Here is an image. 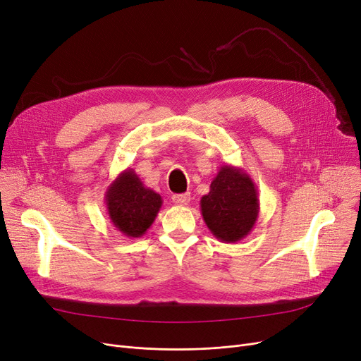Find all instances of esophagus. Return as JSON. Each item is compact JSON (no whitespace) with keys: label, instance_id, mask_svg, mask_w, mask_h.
Here are the masks:
<instances>
[{"label":"esophagus","instance_id":"1","mask_svg":"<svg viewBox=\"0 0 361 361\" xmlns=\"http://www.w3.org/2000/svg\"><path fill=\"white\" fill-rule=\"evenodd\" d=\"M173 202L180 204V206H185L190 202V193H183V195H174L173 196Z\"/></svg>","mask_w":361,"mask_h":361}]
</instances>
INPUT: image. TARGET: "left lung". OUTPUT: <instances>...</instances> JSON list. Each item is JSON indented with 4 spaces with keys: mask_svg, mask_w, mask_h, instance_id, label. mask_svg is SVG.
I'll return each instance as SVG.
<instances>
[{
    "mask_svg": "<svg viewBox=\"0 0 361 361\" xmlns=\"http://www.w3.org/2000/svg\"><path fill=\"white\" fill-rule=\"evenodd\" d=\"M257 188L243 168L222 165L200 199L207 228L222 243H238L247 237L259 216Z\"/></svg>",
    "mask_w": 361,
    "mask_h": 361,
    "instance_id": "left-lung-1",
    "label": "left lung"
}]
</instances>
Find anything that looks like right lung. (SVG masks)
Masks as SVG:
<instances>
[{"mask_svg":"<svg viewBox=\"0 0 361 361\" xmlns=\"http://www.w3.org/2000/svg\"><path fill=\"white\" fill-rule=\"evenodd\" d=\"M105 204L112 225L124 235L139 238L158 216L162 197L145 187L135 169L127 168L108 185Z\"/></svg>","mask_w":361,"mask_h":361,"instance_id":"right-lung-1","label":"right lung"}]
</instances>
